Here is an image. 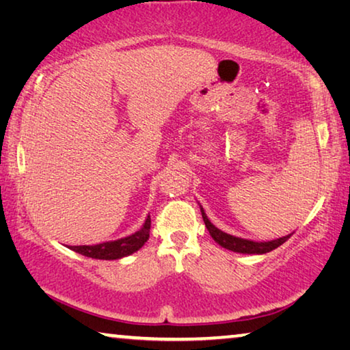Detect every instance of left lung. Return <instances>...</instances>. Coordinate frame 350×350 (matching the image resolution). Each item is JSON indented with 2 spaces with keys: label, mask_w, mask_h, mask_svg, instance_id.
Segmentation results:
<instances>
[{
  "label": "left lung",
  "mask_w": 350,
  "mask_h": 350,
  "mask_svg": "<svg viewBox=\"0 0 350 350\" xmlns=\"http://www.w3.org/2000/svg\"><path fill=\"white\" fill-rule=\"evenodd\" d=\"M200 211H202L203 222H205L206 228L209 231V234H211V238L216 241V243L220 247H224V249L231 250V252H236V254H244V255H262V254H267V252L277 249L278 245H282L283 243H286V241L291 238V234H293V233H289L286 236H282V238L271 239V241H252V239L238 238V236L228 234V233H225V231H222L220 228H217L216 225H214L211 220L208 219L205 209H203L202 205H200Z\"/></svg>",
  "instance_id": "obj_1"
}]
</instances>
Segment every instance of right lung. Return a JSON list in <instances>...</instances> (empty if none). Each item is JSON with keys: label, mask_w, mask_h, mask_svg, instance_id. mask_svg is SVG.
<instances>
[{"label": "right lung", "mask_w": 350, "mask_h": 350, "mask_svg": "<svg viewBox=\"0 0 350 350\" xmlns=\"http://www.w3.org/2000/svg\"><path fill=\"white\" fill-rule=\"evenodd\" d=\"M150 216H147L142 227L139 228L136 233L125 238L116 239V241H106V243L95 244V245H70L68 249L77 252L79 255L95 258V260H120L128 255L137 252L141 247L147 243L150 238Z\"/></svg>", "instance_id": "obj_1"}]
</instances>
